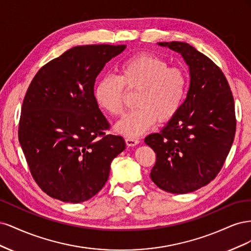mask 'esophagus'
I'll return each mask as SVG.
<instances>
[{
    "label": "esophagus",
    "mask_w": 251,
    "mask_h": 251,
    "mask_svg": "<svg viewBox=\"0 0 251 251\" xmlns=\"http://www.w3.org/2000/svg\"><path fill=\"white\" fill-rule=\"evenodd\" d=\"M126 143L127 147H135V146H137V144L139 143V140L137 138L127 137V138H126Z\"/></svg>",
    "instance_id": "34e87169"
}]
</instances>
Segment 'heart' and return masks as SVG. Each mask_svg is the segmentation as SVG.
<instances>
[{
  "mask_svg": "<svg viewBox=\"0 0 251 251\" xmlns=\"http://www.w3.org/2000/svg\"><path fill=\"white\" fill-rule=\"evenodd\" d=\"M125 86L137 91V109L120 119L115 131L127 137H138L157 121L168 123L177 115L187 91V76L177 67H169L161 57L140 53L126 59L119 67L118 77L104 75L94 88L97 107L112 116L124 112Z\"/></svg>",
  "mask_w": 251,
  "mask_h": 251,
  "instance_id": "b5f03b06",
  "label": "heart"
}]
</instances>
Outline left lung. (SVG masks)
Listing matches in <instances>:
<instances>
[{
  "label": "left lung",
  "mask_w": 251,
  "mask_h": 251,
  "mask_svg": "<svg viewBox=\"0 0 251 251\" xmlns=\"http://www.w3.org/2000/svg\"><path fill=\"white\" fill-rule=\"evenodd\" d=\"M157 45L183 57L189 88L177 115L144 139L157 156L150 176L165 192L187 194L222 169L235 134L233 97L223 72L203 53L182 42Z\"/></svg>",
  "instance_id": "8db88e82"
}]
</instances>
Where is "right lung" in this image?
Segmentation results:
<instances>
[{
	"label": "right lung",
	"mask_w": 251,
	"mask_h": 251,
	"mask_svg": "<svg viewBox=\"0 0 251 251\" xmlns=\"http://www.w3.org/2000/svg\"><path fill=\"white\" fill-rule=\"evenodd\" d=\"M126 45L76 46L36 73L22 105L19 140L35 182L51 198L80 203L108 181L126 149L94 100L97 75Z\"/></svg>",
	"instance_id": "add662e5"
}]
</instances>
